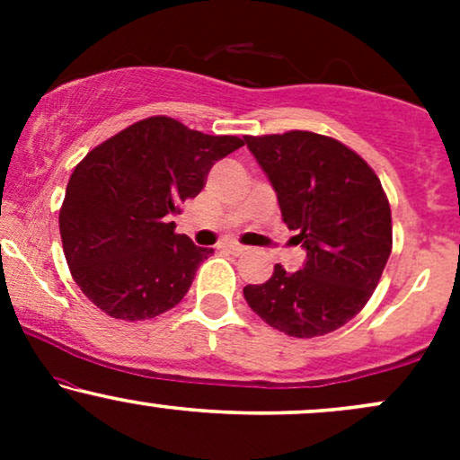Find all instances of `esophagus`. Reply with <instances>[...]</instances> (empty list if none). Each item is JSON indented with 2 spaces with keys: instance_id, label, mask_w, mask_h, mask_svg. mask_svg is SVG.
I'll use <instances>...</instances> for the list:
<instances>
[{
  "instance_id": "esophagus-1",
  "label": "esophagus",
  "mask_w": 460,
  "mask_h": 460,
  "mask_svg": "<svg viewBox=\"0 0 460 460\" xmlns=\"http://www.w3.org/2000/svg\"><path fill=\"white\" fill-rule=\"evenodd\" d=\"M225 248L231 252V255H242V252H244V246L234 244V242H231V244H225Z\"/></svg>"
}]
</instances>
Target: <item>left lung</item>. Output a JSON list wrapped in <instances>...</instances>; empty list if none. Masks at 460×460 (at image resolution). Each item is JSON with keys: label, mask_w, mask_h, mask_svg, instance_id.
<instances>
[{"label": "left lung", "mask_w": 460, "mask_h": 460, "mask_svg": "<svg viewBox=\"0 0 460 460\" xmlns=\"http://www.w3.org/2000/svg\"><path fill=\"white\" fill-rule=\"evenodd\" d=\"M277 190L283 223L307 248L303 270L274 266L246 285L248 307L289 337L337 331L367 305L392 255V208L372 166L344 142L314 131L244 136Z\"/></svg>", "instance_id": "1"}]
</instances>
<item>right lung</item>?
Segmentation results:
<instances>
[{
	"label": "right lung",
	"instance_id": "add662e5",
	"mask_svg": "<svg viewBox=\"0 0 460 460\" xmlns=\"http://www.w3.org/2000/svg\"><path fill=\"white\" fill-rule=\"evenodd\" d=\"M244 145L171 116H149L88 151L68 179L60 237L68 270L116 320H151L186 296L214 248L175 234L172 214L203 190L209 168Z\"/></svg>",
	"mask_w": 460,
	"mask_h": 460
}]
</instances>
